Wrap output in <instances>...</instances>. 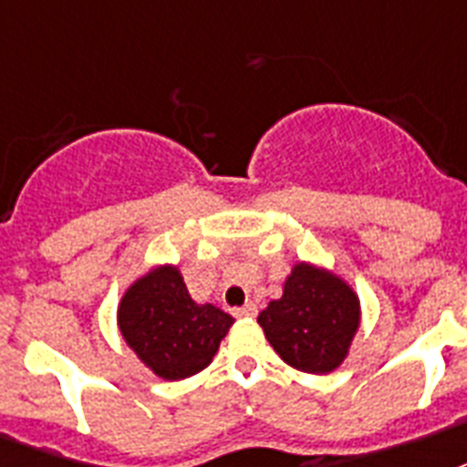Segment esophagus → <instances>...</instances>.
Masks as SVG:
<instances>
[{
  "mask_svg": "<svg viewBox=\"0 0 467 467\" xmlns=\"http://www.w3.org/2000/svg\"><path fill=\"white\" fill-rule=\"evenodd\" d=\"M234 317H240V319H254V317H256V305H252V302H246L244 306H240V309H234Z\"/></svg>",
  "mask_w": 467,
  "mask_h": 467,
  "instance_id": "1",
  "label": "esophagus"
}]
</instances>
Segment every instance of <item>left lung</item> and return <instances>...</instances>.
I'll use <instances>...</instances> for the list:
<instances>
[{
	"instance_id": "obj_1",
	"label": "left lung",
	"mask_w": 467,
	"mask_h": 467,
	"mask_svg": "<svg viewBox=\"0 0 467 467\" xmlns=\"http://www.w3.org/2000/svg\"><path fill=\"white\" fill-rule=\"evenodd\" d=\"M259 326L280 359L306 374H328L348 358L359 328V299L343 278L299 261L268 302Z\"/></svg>"
}]
</instances>
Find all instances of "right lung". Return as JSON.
<instances>
[{
	"instance_id": "right-lung-1",
	"label": "right lung",
	"mask_w": 467,
	"mask_h": 467,
	"mask_svg": "<svg viewBox=\"0 0 467 467\" xmlns=\"http://www.w3.org/2000/svg\"><path fill=\"white\" fill-rule=\"evenodd\" d=\"M122 338L155 377H194L211 365L234 319L192 299L177 266H155L134 280L117 306Z\"/></svg>"
}]
</instances>
